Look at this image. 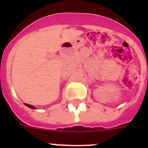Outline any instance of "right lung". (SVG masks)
I'll list each match as a JSON object with an SVG mask.
<instances>
[{
  "label": "right lung",
  "mask_w": 148,
  "mask_h": 148,
  "mask_svg": "<svg viewBox=\"0 0 148 148\" xmlns=\"http://www.w3.org/2000/svg\"><path fill=\"white\" fill-rule=\"evenodd\" d=\"M25 105H26V106H27V107H28V108H32V109H35V108H34L33 106L30 105V104H25Z\"/></svg>",
  "instance_id": "1"
}]
</instances>
